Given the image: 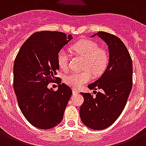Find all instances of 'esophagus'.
Segmentation results:
<instances>
[{
	"label": "esophagus",
	"mask_w": 146,
	"mask_h": 146,
	"mask_svg": "<svg viewBox=\"0 0 146 146\" xmlns=\"http://www.w3.org/2000/svg\"><path fill=\"white\" fill-rule=\"evenodd\" d=\"M72 93H73V94H78V93H79V91H78L75 89H73L72 90Z\"/></svg>",
	"instance_id": "1"
}]
</instances>
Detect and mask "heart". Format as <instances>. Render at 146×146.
I'll return each instance as SVG.
<instances>
[{
  "label": "heart",
  "instance_id": "obj_1",
  "mask_svg": "<svg viewBox=\"0 0 146 146\" xmlns=\"http://www.w3.org/2000/svg\"><path fill=\"white\" fill-rule=\"evenodd\" d=\"M72 50L78 55L84 58L83 72H74L64 78L66 84L74 89H79L92 79L94 75H100L106 71L108 64V54L106 50L100 48L95 41L82 40L74 44ZM68 53L65 49H61L57 54V63L62 70L68 67Z\"/></svg>",
  "mask_w": 146,
  "mask_h": 146
}]
</instances>
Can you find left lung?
<instances>
[{
  "mask_svg": "<svg viewBox=\"0 0 146 146\" xmlns=\"http://www.w3.org/2000/svg\"><path fill=\"white\" fill-rule=\"evenodd\" d=\"M98 35L108 45V65L100 78L88 85L94 90L93 96L80 93L84 101L80 108L83 123L90 129L100 130L111 126L125 107L133 86V62L129 51L117 36L99 31ZM97 89L101 92L95 91Z\"/></svg>",
  "mask_w": 146,
  "mask_h": 146,
  "instance_id": "obj_1",
  "label": "left lung"
}]
</instances>
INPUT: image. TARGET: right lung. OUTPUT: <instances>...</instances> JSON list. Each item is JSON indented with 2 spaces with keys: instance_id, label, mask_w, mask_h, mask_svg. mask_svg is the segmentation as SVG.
Returning <instances> with one entry per match:
<instances>
[{
  "instance_id": "1",
  "label": "right lung",
  "mask_w": 146,
  "mask_h": 146,
  "mask_svg": "<svg viewBox=\"0 0 146 146\" xmlns=\"http://www.w3.org/2000/svg\"><path fill=\"white\" fill-rule=\"evenodd\" d=\"M72 39V35L60 31H38L25 40L15 59L14 92L23 115L35 127L50 129L62 120L72 89L62 83L54 91L47 85L58 78L54 77L59 69L57 54Z\"/></svg>"
}]
</instances>
